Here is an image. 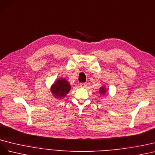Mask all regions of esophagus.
<instances>
[{"label": "esophagus", "instance_id": "34e87169", "mask_svg": "<svg viewBox=\"0 0 155 155\" xmlns=\"http://www.w3.org/2000/svg\"><path fill=\"white\" fill-rule=\"evenodd\" d=\"M86 83H81V87H86Z\"/></svg>", "mask_w": 155, "mask_h": 155}]
</instances>
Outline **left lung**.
Segmentation results:
<instances>
[{
    "mask_svg": "<svg viewBox=\"0 0 155 155\" xmlns=\"http://www.w3.org/2000/svg\"><path fill=\"white\" fill-rule=\"evenodd\" d=\"M107 89H106L105 88V87L104 86H102V87H100V90H99V94H101V95H105V94H106V92H107Z\"/></svg>",
    "mask_w": 155,
    "mask_h": 155,
    "instance_id": "left-lung-1",
    "label": "left lung"
}]
</instances>
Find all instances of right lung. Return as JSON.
Wrapping results in <instances>:
<instances>
[{"mask_svg":"<svg viewBox=\"0 0 155 155\" xmlns=\"http://www.w3.org/2000/svg\"><path fill=\"white\" fill-rule=\"evenodd\" d=\"M71 84L65 78H58L51 87L52 94L55 98L63 99L71 90Z\"/></svg>","mask_w":155,"mask_h":155,"instance_id":"1","label":"right lung"}]
</instances>
